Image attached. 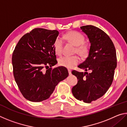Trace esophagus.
<instances>
[{
    "instance_id": "34e87169",
    "label": "esophagus",
    "mask_w": 127,
    "mask_h": 127,
    "mask_svg": "<svg viewBox=\"0 0 127 127\" xmlns=\"http://www.w3.org/2000/svg\"><path fill=\"white\" fill-rule=\"evenodd\" d=\"M68 71L69 74H72L71 73V72H72L71 70H70V69H68Z\"/></svg>"
}]
</instances>
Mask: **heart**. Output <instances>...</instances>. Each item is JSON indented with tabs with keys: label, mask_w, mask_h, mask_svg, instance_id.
<instances>
[{
	"label": "heart",
	"mask_w": 127,
	"mask_h": 127,
	"mask_svg": "<svg viewBox=\"0 0 127 127\" xmlns=\"http://www.w3.org/2000/svg\"><path fill=\"white\" fill-rule=\"evenodd\" d=\"M65 38L68 41L77 46L76 51L79 55L85 57L89 52V46L85 44V37L82 33L78 31H72L65 35ZM63 42L61 38H57L54 43V50L58 55H61L62 53ZM80 59L77 55L69 57L65 56L59 60L60 65L66 68H72L78 64Z\"/></svg>",
	"instance_id": "obj_1"
}]
</instances>
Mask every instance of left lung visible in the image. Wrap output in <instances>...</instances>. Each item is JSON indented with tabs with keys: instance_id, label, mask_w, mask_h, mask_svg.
<instances>
[{
	"instance_id": "1",
	"label": "left lung",
	"mask_w": 127,
	"mask_h": 127,
	"mask_svg": "<svg viewBox=\"0 0 127 127\" xmlns=\"http://www.w3.org/2000/svg\"><path fill=\"white\" fill-rule=\"evenodd\" d=\"M81 29L87 35L91 46L89 56L78 67L91 72L73 70L78 81L72 92L77 100L91 103L102 97L110 87L117 67V54L113 41L102 30L92 25L83 26Z\"/></svg>"
}]
</instances>
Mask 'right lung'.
<instances>
[{
    "label": "right lung",
    "mask_w": 127,
    "mask_h": 127,
    "mask_svg": "<svg viewBox=\"0 0 127 127\" xmlns=\"http://www.w3.org/2000/svg\"><path fill=\"white\" fill-rule=\"evenodd\" d=\"M58 35L57 30L36 28L21 38L13 53L15 81L23 97L30 101L48 99L59 82L68 76L64 66L44 70L58 63L54 43Z\"/></svg>",
    "instance_id": "add662e5"
}]
</instances>
